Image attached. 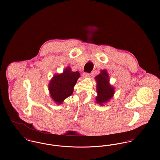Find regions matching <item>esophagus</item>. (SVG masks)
Here are the masks:
<instances>
[{"label":"esophagus","mask_w":160,"mask_h":160,"mask_svg":"<svg viewBox=\"0 0 160 160\" xmlns=\"http://www.w3.org/2000/svg\"><path fill=\"white\" fill-rule=\"evenodd\" d=\"M89 75H90V74H89V73H88V72H84V73L83 74V77H85V78L88 77Z\"/></svg>","instance_id":"esophagus-1"}]
</instances>
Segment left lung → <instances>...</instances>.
<instances>
[{
  "label": "left lung",
  "instance_id": "8db88e82",
  "mask_svg": "<svg viewBox=\"0 0 160 160\" xmlns=\"http://www.w3.org/2000/svg\"><path fill=\"white\" fill-rule=\"evenodd\" d=\"M97 81V91L98 96L96 97L97 103L102 105L110 100L114 94V88L110 85L108 75L107 71L103 70L96 77Z\"/></svg>",
  "mask_w": 160,
  "mask_h": 160
}]
</instances>
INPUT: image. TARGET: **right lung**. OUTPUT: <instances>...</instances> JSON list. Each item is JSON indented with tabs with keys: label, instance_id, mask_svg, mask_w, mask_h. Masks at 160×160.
I'll return each mask as SVG.
<instances>
[{
	"label": "right lung",
	"instance_id": "1",
	"mask_svg": "<svg viewBox=\"0 0 160 160\" xmlns=\"http://www.w3.org/2000/svg\"><path fill=\"white\" fill-rule=\"evenodd\" d=\"M80 73L72 72L71 68H67L62 74L55 75L49 85L50 96L58 104H61L65 98L72 94L74 87Z\"/></svg>",
	"mask_w": 160,
	"mask_h": 160
}]
</instances>
